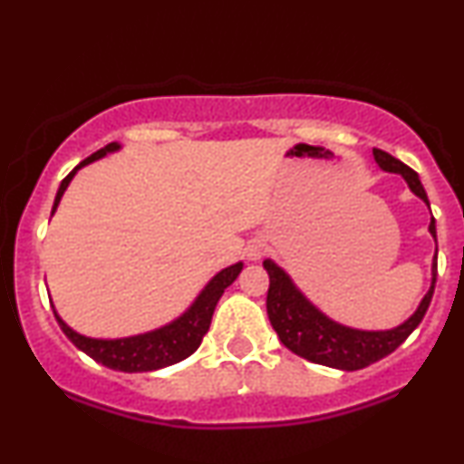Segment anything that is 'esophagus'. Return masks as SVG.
I'll use <instances>...</instances> for the list:
<instances>
[{
    "label": "esophagus",
    "mask_w": 464,
    "mask_h": 464,
    "mask_svg": "<svg viewBox=\"0 0 464 464\" xmlns=\"http://www.w3.org/2000/svg\"><path fill=\"white\" fill-rule=\"evenodd\" d=\"M261 255H264V244H261V242L250 244V246H248V256H250V259H259Z\"/></svg>",
    "instance_id": "obj_1"
}]
</instances>
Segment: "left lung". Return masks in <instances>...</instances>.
Instances as JSON below:
<instances>
[{
	"label": "left lung",
	"instance_id": "8db88e82",
	"mask_svg": "<svg viewBox=\"0 0 464 464\" xmlns=\"http://www.w3.org/2000/svg\"><path fill=\"white\" fill-rule=\"evenodd\" d=\"M373 158L382 170L398 172L406 179L409 188L420 197L423 203H428V194L423 189L417 172L406 166L404 161L395 160L393 155L384 153L381 149H373ZM430 233L437 239V228L434 220L430 222ZM264 267L270 275V289H267V317H270L272 328H275L278 339L285 348L303 359L317 362V365L334 367V370L354 372L372 362L384 359L392 354L400 343L406 342V337L420 326V322L426 315L430 300L434 294V283H437V256L432 266V287L423 295L420 309L412 314L401 326L393 331H354V328L342 326V324L328 320L320 314L309 300L304 298L289 276L270 259L264 261Z\"/></svg>",
	"mask_w": 464,
	"mask_h": 464
}]
</instances>
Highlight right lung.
<instances>
[{
  "label": "right lung",
  "mask_w": 464,
  "mask_h": 464,
  "mask_svg": "<svg viewBox=\"0 0 464 464\" xmlns=\"http://www.w3.org/2000/svg\"><path fill=\"white\" fill-rule=\"evenodd\" d=\"M116 149H119V144L116 142L105 144L103 149H99L97 153L91 155V158L80 161V166H75V169L63 179L58 194H55L52 214L55 211V208H58L64 189L69 188L72 175H75L82 166L91 164V161L103 158L105 153H111V150ZM242 267H244L242 264H236L231 267H225L222 272H218V275L209 281V285L203 289V294L198 295L197 303L189 306L179 320L169 324V326L160 328V331L138 334V337L91 339V337H83L80 333L71 331V328L60 320L58 314H55V320H58L60 328H63L66 337H69L71 342L82 350V353H86L91 359L102 362L105 367H110V370L127 372V373L161 370V367L175 365V362L188 359V356L198 348L200 342H203V337L209 331L211 315H214L218 300H220V295L225 294V289L236 281L239 272H242Z\"/></svg>",
  "instance_id": "obj_1"
}]
</instances>
